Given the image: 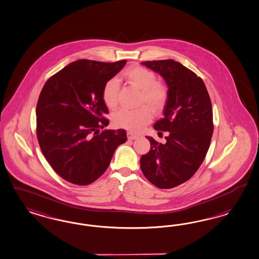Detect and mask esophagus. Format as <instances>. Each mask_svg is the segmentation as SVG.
Returning <instances> with one entry per match:
<instances>
[{
    "mask_svg": "<svg viewBox=\"0 0 259 259\" xmlns=\"http://www.w3.org/2000/svg\"><path fill=\"white\" fill-rule=\"evenodd\" d=\"M127 138H128V140L133 141V140H136V139L138 138V136H137V135L133 134V133L128 132V133H127Z\"/></svg>",
    "mask_w": 259,
    "mask_h": 259,
    "instance_id": "esophagus-1",
    "label": "esophagus"
}]
</instances>
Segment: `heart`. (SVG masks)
I'll return each mask as SVG.
<instances>
[{
  "instance_id": "1",
  "label": "heart",
  "mask_w": 259,
  "mask_h": 259,
  "mask_svg": "<svg viewBox=\"0 0 259 259\" xmlns=\"http://www.w3.org/2000/svg\"><path fill=\"white\" fill-rule=\"evenodd\" d=\"M123 77L130 84L141 89L140 104H147L154 111L160 110L164 105L166 90L162 84L156 81V74L153 71L142 66H133L125 70ZM118 88V80L116 78H110L104 83L101 95L108 107L116 106ZM151 119V110L147 106L137 109H120L113 116V122L116 127L124 128L131 132L141 131Z\"/></svg>"
}]
</instances>
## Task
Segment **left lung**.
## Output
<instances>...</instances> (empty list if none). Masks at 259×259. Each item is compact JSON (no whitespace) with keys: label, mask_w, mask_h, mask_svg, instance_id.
Returning <instances> with one entry per match:
<instances>
[{"label":"left lung","mask_w":259,"mask_h":259,"mask_svg":"<svg viewBox=\"0 0 259 259\" xmlns=\"http://www.w3.org/2000/svg\"><path fill=\"white\" fill-rule=\"evenodd\" d=\"M142 64L167 85L163 117L154 128L168 136L164 144L147 137L151 147L142 156L141 168L157 188H175L191 178L205 160L213 133L211 101L202 78L181 63L167 59Z\"/></svg>","instance_id":"1"}]
</instances>
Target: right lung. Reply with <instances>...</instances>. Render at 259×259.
<instances>
[{"label": "right lung", "instance_id": "1", "mask_svg": "<svg viewBox=\"0 0 259 259\" xmlns=\"http://www.w3.org/2000/svg\"><path fill=\"white\" fill-rule=\"evenodd\" d=\"M125 64L80 59L56 72L41 91L36 106L38 143L53 169L71 184L95 182L107 169L116 147L127 141L123 129L99 133L109 124L103 85Z\"/></svg>", "mask_w": 259, "mask_h": 259}]
</instances>
